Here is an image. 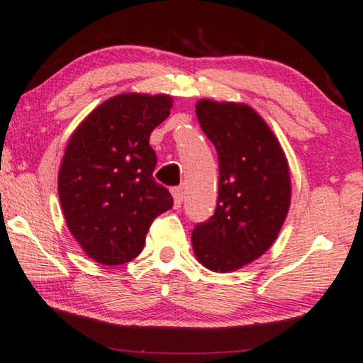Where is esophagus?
<instances>
[{
  "label": "esophagus",
  "mask_w": 363,
  "mask_h": 363,
  "mask_svg": "<svg viewBox=\"0 0 363 363\" xmlns=\"http://www.w3.org/2000/svg\"><path fill=\"white\" fill-rule=\"evenodd\" d=\"M171 194H172V199H174V207L179 208L182 206V189L181 187H172L171 189Z\"/></svg>",
  "instance_id": "34e87169"
}]
</instances>
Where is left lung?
<instances>
[{
    "label": "left lung",
    "mask_w": 363,
    "mask_h": 363,
    "mask_svg": "<svg viewBox=\"0 0 363 363\" xmlns=\"http://www.w3.org/2000/svg\"><path fill=\"white\" fill-rule=\"evenodd\" d=\"M202 131L218 155L217 208L192 230L197 262L230 273L272 247L291 203L289 164L278 138L252 106L202 99L196 104Z\"/></svg>",
    "instance_id": "left-lung-1"
}]
</instances>
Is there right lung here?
<instances>
[{"label":"right lung","mask_w":363,"mask_h":363,"mask_svg":"<svg viewBox=\"0 0 363 363\" xmlns=\"http://www.w3.org/2000/svg\"><path fill=\"white\" fill-rule=\"evenodd\" d=\"M172 96L120 94L100 104L70 135L57 189L69 232L86 257L118 267L141 253L146 233L172 207L152 179L151 131L171 113Z\"/></svg>","instance_id":"add662e5"}]
</instances>
